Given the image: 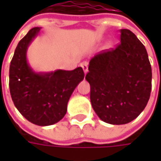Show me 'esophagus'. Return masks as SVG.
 I'll return each instance as SVG.
<instances>
[{
  "label": "esophagus",
  "mask_w": 161,
  "mask_h": 161,
  "mask_svg": "<svg viewBox=\"0 0 161 161\" xmlns=\"http://www.w3.org/2000/svg\"><path fill=\"white\" fill-rule=\"evenodd\" d=\"M80 66H81V68L83 69V71L84 73L86 74L87 72H88V63L87 62H83V63H81V64H80Z\"/></svg>",
  "instance_id": "obj_1"
}]
</instances>
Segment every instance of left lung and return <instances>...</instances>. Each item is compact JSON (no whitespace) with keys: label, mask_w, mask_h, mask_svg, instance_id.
<instances>
[{"label":"left lung","mask_w":161,"mask_h":161,"mask_svg":"<svg viewBox=\"0 0 161 161\" xmlns=\"http://www.w3.org/2000/svg\"><path fill=\"white\" fill-rule=\"evenodd\" d=\"M120 32V44L91 59L85 77L90 85L92 108L110 125L134 120L152 91V66L145 47L131 30Z\"/></svg>","instance_id":"8db88e82"}]
</instances>
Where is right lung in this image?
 Listing matches in <instances>:
<instances>
[{"label": "right lung", "mask_w": 161, "mask_h": 161, "mask_svg": "<svg viewBox=\"0 0 161 161\" xmlns=\"http://www.w3.org/2000/svg\"><path fill=\"white\" fill-rule=\"evenodd\" d=\"M31 28L16 47L9 65V92L17 109L32 124L47 126L57 123L67 112V104L84 79L81 67L73 71L36 72L28 64V46L39 34Z\"/></svg>", "instance_id": "1"}]
</instances>
